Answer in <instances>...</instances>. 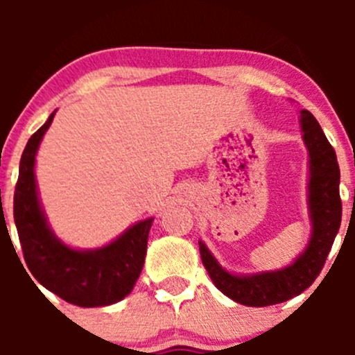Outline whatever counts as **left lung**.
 Returning a JSON list of instances; mask_svg holds the SVG:
<instances>
[{
  "instance_id": "8db88e82",
  "label": "left lung",
  "mask_w": 355,
  "mask_h": 355,
  "mask_svg": "<svg viewBox=\"0 0 355 355\" xmlns=\"http://www.w3.org/2000/svg\"><path fill=\"white\" fill-rule=\"evenodd\" d=\"M304 142L309 149V207L313 235L302 256L284 270L271 273L235 277L216 263L207 247L199 242L200 259L211 280L227 297L250 307H264L285 302L313 285L327 263L333 241L342 221L340 168L335 149L328 142L316 118L302 110Z\"/></svg>"
}]
</instances>
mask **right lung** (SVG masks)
I'll return each mask as SVG.
<instances>
[{"label":"right lung","mask_w":355,"mask_h":355,"mask_svg":"<svg viewBox=\"0 0 355 355\" xmlns=\"http://www.w3.org/2000/svg\"><path fill=\"white\" fill-rule=\"evenodd\" d=\"M53 116L55 113L32 134L20 157L13 218L24 259L32 277L67 302L80 307L110 306L128 295L141 275L153 218L98 250H73L53 235L39 206L34 178L35 153Z\"/></svg>","instance_id":"1"}]
</instances>
